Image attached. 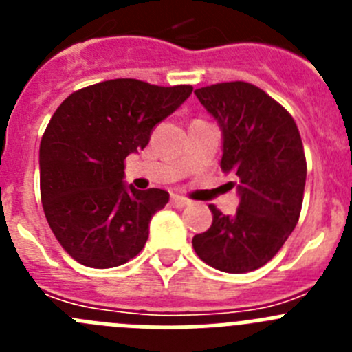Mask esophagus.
Returning a JSON list of instances; mask_svg holds the SVG:
<instances>
[{"label": "esophagus", "mask_w": 352, "mask_h": 352, "mask_svg": "<svg viewBox=\"0 0 352 352\" xmlns=\"http://www.w3.org/2000/svg\"><path fill=\"white\" fill-rule=\"evenodd\" d=\"M170 203H173V206H176V208H185V206H188V204H190V201L183 197V195L173 194V195H170Z\"/></svg>", "instance_id": "34e87169"}]
</instances>
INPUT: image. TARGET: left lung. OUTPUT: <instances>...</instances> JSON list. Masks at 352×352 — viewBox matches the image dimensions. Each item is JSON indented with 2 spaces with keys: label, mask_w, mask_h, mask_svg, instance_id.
<instances>
[{
  "label": "left lung",
  "mask_w": 352,
  "mask_h": 352,
  "mask_svg": "<svg viewBox=\"0 0 352 352\" xmlns=\"http://www.w3.org/2000/svg\"><path fill=\"white\" fill-rule=\"evenodd\" d=\"M195 96L222 130L223 173L238 178L239 206L192 239L211 268L247 273L272 261L291 236L303 203L307 160L291 114L254 84H211Z\"/></svg>",
  "instance_id": "8db88e82"
}]
</instances>
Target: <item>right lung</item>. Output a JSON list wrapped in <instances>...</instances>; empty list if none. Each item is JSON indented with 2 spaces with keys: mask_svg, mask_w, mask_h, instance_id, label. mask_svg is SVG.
<instances>
[{
  "mask_svg": "<svg viewBox=\"0 0 352 352\" xmlns=\"http://www.w3.org/2000/svg\"><path fill=\"white\" fill-rule=\"evenodd\" d=\"M192 89L113 79L72 93L56 109L40 142V195L56 239L77 263L114 268L142 250L169 194L126 185L125 158L148 146Z\"/></svg>",
  "mask_w": 352,
  "mask_h": 352,
  "instance_id": "obj_1",
  "label": "right lung"
}]
</instances>
